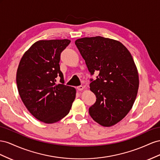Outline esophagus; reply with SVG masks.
<instances>
[{
    "mask_svg": "<svg viewBox=\"0 0 160 160\" xmlns=\"http://www.w3.org/2000/svg\"><path fill=\"white\" fill-rule=\"evenodd\" d=\"M77 89L78 90H82L84 89V87L82 86H78V87H77Z\"/></svg>",
    "mask_w": 160,
    "mask_h": 160,
    "instance_id": "obj_1",
    "label": "esophagus"
}]
</instances>
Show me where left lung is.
<instances>
[{
	"instance_id": "left-lung-1",
	"label": "left lung",
	"mask_w": 160,
	"mask_h": 160,
	"mask_svg": "<svg viewBox=\"0 0 160 160\" xmlns=\"http://www.w3.org/2000/svg\"><path fill=\"white\" fill-rule=\"evenodd\" d=\"M90 75V90L97 100L89 114L98 124L111 127L129 112L139 88V76L133 57L118 41L97 36L76 40Z\"/></svg>"
}]
</instances>
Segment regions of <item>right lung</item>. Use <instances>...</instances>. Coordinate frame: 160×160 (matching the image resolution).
<instances>
[{"label":"right lung","instance_id":"obj_1","mask_svg":"<svg viewBox=\"0 0 160 160\" xmlns=\"http://www.w3.org/2000/svg\"><path fill=\"white\" fill-rule=\"evenodd\" d=\"M69 39L40 40L22 56L17 72L19 94L26 108L37 119L53 123L69 113L76 89L64 85L60 54ZM61 78L57 85L56 78Z\"/></svg>","mask_w":160,"mask_h":160}]
</instances>
